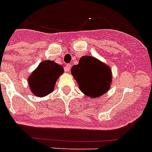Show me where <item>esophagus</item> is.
<instances>
[{"label":"esophagus","mask_w":152,"mask_h":152,"mask_svg":"<svg viewBox=\"0 0 152 152\" xmlns=\"http://www.w3.org/2000/svg\"><path fill=\"white\" fill-rule=\"evenodd\" d=\"M71 67H72V66L70 64H68V65H66V68H65V69H66V72H69L70 71V69H71Z\"/></svg>","instance_id":"esophagus-1"}]
</instances>
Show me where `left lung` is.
<instances>
[{
  "label": "left lung",
  "mask_w": 152,
  "mask_h": 152,
  "mask_svg": "<svg viewBox=\"0 0 152 152\" xmlns=\"http://www.w3.org/2000/svg\"><path fill=\"white\" fill-rule=\"evenodd\" d=\"M80 90L90 98L100 97L110 90L112 72L109 66L95 57L83 56L71 69Z\"/></svg>",
  "instance_id": "obj_1"
}]
</instances>
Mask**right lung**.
I'll return each mask as SVG.
<instances>
[{
	"instance_id": "1",
	"label": "right lung",
	"mask_w": 152,
	"mask_h": 152,
	"mask_svg": "<svg viewBox=\"0 0 152 152\" xmlns=\"http://www.w3.org/2000/svg\"><path fill=\"white\" fill-rule=\"evenodd\" d=\"M63 72V67L54 61H42L28 78L31 94L39 97L51 94L54 90L57 80Z\"/></svg>"
}]
</instances>
